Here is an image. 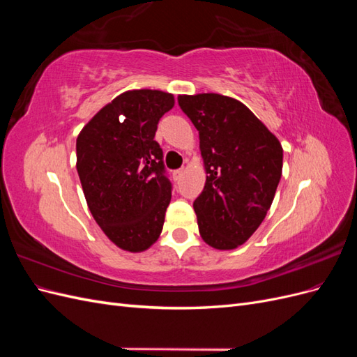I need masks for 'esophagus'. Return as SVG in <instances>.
Wrapping results in <instances>:
<instances>
[{"mask_svg":"<svg viewBox=\"0 0 357 357\" xmlns=\"http://www.w3.org/2000/svg\"><path fill=\"white\" fill-rule=\"evenodd\" d=\"M181 176H183V168L181 169H176L174 172H172V177H174V180H180Z\"/></svg>","mask_w":357,"mask_h":357,"instance_id":"obj_1","label":"esophagus"}]
</instances>
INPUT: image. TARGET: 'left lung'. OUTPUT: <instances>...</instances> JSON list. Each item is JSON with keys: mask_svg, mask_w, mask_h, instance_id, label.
<instances>
[{"mask_svg": "<svg viewBox=\"0 0 357 357\" xmlns=\"http://www.w3.org/2000/svg\"><path fill=\"white\" fill-rule=\"evenodd\" d=\"M199 132L207 172L193 202L202 240L218 250L244 244L271 207L283 169L278 138L238 100L219 93L178 95Z\"/></svg>", "mask_w": 357, "mask_h": 357, "instance_id": "8db88e82", "label": "left lung"}]
</instances>
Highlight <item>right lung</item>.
<instances>
[{
	"label": "right lung",
	"mask_w": 357,
	"mask_h": 357,
	"mask_svg": "<svg viewBox=\"0 0 357 357\" xmlns=\"http://www.w3.org/2000/svg\"><path fill=\"white\" fill-rule=\"evenodd\" d=\"M174 95L126 91L83 126L75 143L77 172L95 222L122 250L156 243L171 201L164 153L155 142L159 119Z\"/></svg>",
	"instance_id": "right-lung-1"
}]
</instances>
